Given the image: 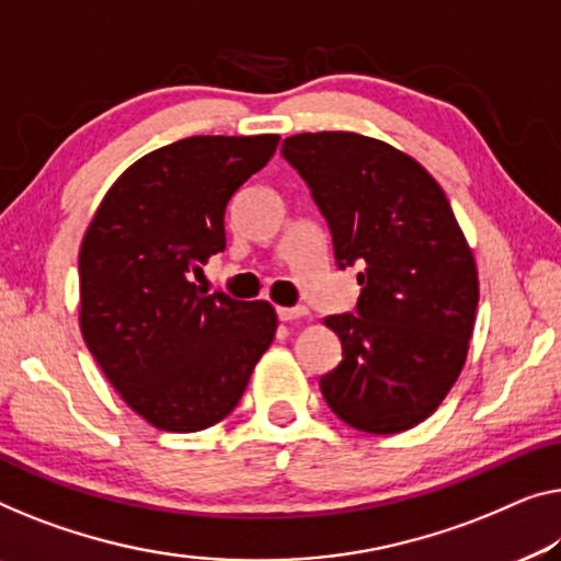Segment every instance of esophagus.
Returning <instances> with one entry per match:
<instances>
[{
	"mask_svg": "<svg viewBox=\"0 0 561 561\" xmlns=\"http://www.w3.org/2000/svg\"><path fill=\"white\" fill-rule=\"evenodd\" d=\"M277 314L282 322H291V320H299V317H305L307 307H279Z\"/></svg>",
	"mask_w": 561,
	"mask_h": 561,
	"instance_id": "34e87169",
	"label": "esophagus"
}]
</instances>
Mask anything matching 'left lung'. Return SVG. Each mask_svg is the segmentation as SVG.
Instances as JSON below:
<instances>
[{
  "label": "left lung",
  "instance_id": "obj_1",
  "mask_svg": "<svg viewBox=\"0 0 561 561\" xmlns=\"http://www.w3.org/2000/svg\"><path fill=\"white\" fill-rule=\"evenodd\" d=\"M282 156L307 181L357 314L324 317L342 360L322 375L332 413L375 436L423 423L463 370L479 305L471 247L438 181L403 150L350 130L297 133Z\"/></svg>",
  "mask_w": 561,
  "mask_h": 561
}]
</instances>
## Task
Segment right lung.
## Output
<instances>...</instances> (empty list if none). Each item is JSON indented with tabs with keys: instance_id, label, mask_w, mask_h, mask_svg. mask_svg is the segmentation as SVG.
Masks as SVG:
<instances>
[{
	"instance_id": "obj_1",
	"label": "right lung",
	"mask_w": 561,
	"mask_h": 561,
	"mask_svg": "<svg viewBox=\"0 0 561 561\" xmlns=\"http://www.w3.org/2000/svg\"><path fill=\"white\" fill-rule=\"evenodd\" d=\"M279 136H194L121 173L80 244V332L130 411L171 433L224 421L277 332L270 302L206 295L224 214Z\"/></svg>"
}]
</instances>
